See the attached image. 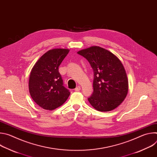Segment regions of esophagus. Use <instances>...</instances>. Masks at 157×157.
<instances>
[{"label": "esophagus", "mask_w": 157, "mask_h": 157, "mask_svg": "<svg viewBox=\"0 0 157 157\" xmlns=\"http://www.w3.org/2000/svg\"><path fill=\"white\" fill-rule=\"evenodd\" d=\"M75 91H79L81 90V87L80 86H77L76 88H75Z\"/></svg>", "instance_id": "esophagus-1"}]
</instances>
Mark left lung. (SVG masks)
Wrapping results in <instances>:
<instances>
[{
    "label": "left lung",
    "mask_w": 157,
    "mask_h": 157,
    "mask_svg": "<svg viewBox=\"0 0 157 157\" xmlns=\"http://www.w3.org/2000/svg\"><path fill=\"white\" fill-rule=\"evenodd\" d=\"M87 59L94 71L93 93L88 98L97 110L108 112L117 107L126 98L128 82L121 60L113 53L98 46L78 52Z\"/></svg>",
    "instance_id": "left-lung-1"
}]
</instances>
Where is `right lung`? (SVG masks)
<instances>
[{
	"mask_svg": "<svg viewBox=\"0 0 157 157\" xmlns=\"http://www.w3.org/2000/svg\"><path fill=\"white\" fill-rule=\"evenodd\" d=\"M69 49L55 48L43 54L32 68L29 81L30 94L41 108L53 110L63 105L70 93L63 86L58 68Z\"/></svg>",
	"mask_w": 157,
	"mask_h": 157,
	"instance_id": "obj_1",
	"label": "right lung"
}]
</instances>
